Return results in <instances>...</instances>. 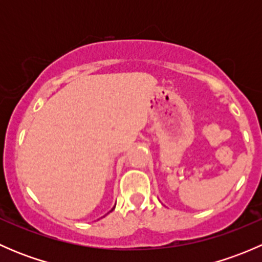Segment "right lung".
Returning <instances> with one entry per match:
<instances>
[{"label":"right lung","mask_w":262,"mask_h":262,"mask_svg":"<svg viewBox=\"0 0 262 262\" xmlns=\"http://www.w3.org/2000/svg\"><path fill=\"white\" fill-rule=\"evenodd\" d=\"M113 209H114V208H113ZM113 209H112V210H113ZM112 210H110V212H112Z\"/></svg>","instance_id":"1"}]
</instances>
